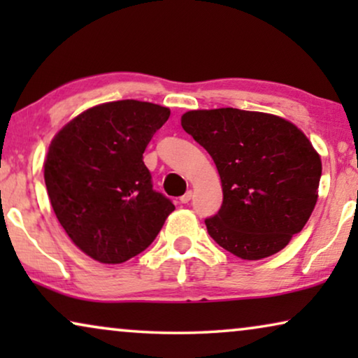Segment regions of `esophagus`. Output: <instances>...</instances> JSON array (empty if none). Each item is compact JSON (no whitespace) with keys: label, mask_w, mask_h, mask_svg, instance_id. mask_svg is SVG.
Masks as SVG:
<instances>
[{"label":"esophagus","mask_w":358,"mask_h":358,"mask_svg":"<svg viewBox=\"0 0 358 358\" xmlns=\"http://www.w3.org/2000/svg\"><path fill=\"white\" fill-rule=\"evenodd\" d=\"M192 195H194L192 190H187V192H185L179 200H180V202H182V203H189L190 199H192Z\"/></svg>","instance_id":"34e87169"}]
</instances>
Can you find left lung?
<instances>
[{
	"mask_svg": "<svg viewBox=\"0 0 358 358\" xmlns=\"http://www.w3.org/2000/svg\"><path fill=\"white\" fill-rule=\"evenodd\" d=\"M180 125L217 164L223 203L205 220L217 244L246 261L282 251L310 220L321 158L282 117L224 107L190 110Z\"/></svg>",
	"mask_w": 358,
	"mask_h": 358,
	"instance_id": "obj_1",
	"label": "left lung"
}]
</instances>
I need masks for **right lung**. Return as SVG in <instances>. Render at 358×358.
Instances as JSON below:
<instances>
[{"instance_id": "1", "label": "right lung", "mask_w": 358, "mask_h": 358, "mask_svg": "<svg viewBox=\"0 0 358 358\" xmlns=\"http://www.w3.org/2000/svg\"><path fill=\"white\" fill-rule=\"evenodd\" d=\"M171 110L134 99L75 117L48 146L43 178L58 222L83 252L122 264L145 251L176 208L156 192L143 153Z\"/></svg>"}]
</instances>
